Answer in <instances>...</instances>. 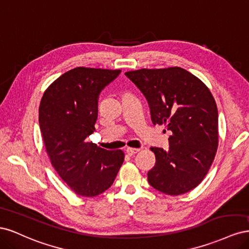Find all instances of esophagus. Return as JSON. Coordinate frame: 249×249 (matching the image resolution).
<instances>
[{"mask_svg": "<svg viewBox=\"0 0 249 249\" xmlns=\"http://www.w3.org/2000/svg\"><path fill=\"white\" fill-rule=\"evenodd\" d=\"M139 148H133V147H127L126 149H125V152H126V154L127 155H130V156H133V155H135V154H137L138 152H139Z\"/></svg>", "mask_w": 249, "mask_h": 249, "instance_id": "esophagus-1", "label": "esophagus"}]
</instances>
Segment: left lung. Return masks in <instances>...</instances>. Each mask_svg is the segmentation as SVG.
Instances as JSON below:
<instances>
[{
	"label": "left lung",
	"instance_id": "obj_1",
	"mask_svg": "<svg viewBox=\"0 0 249 249\" xmlns=\"http://www.w3.org/2000/svg\"><path fill=\"white\" fill-rule=\"evenodd\" d=\"M145 96L153 124L171 132L169 148L150 147L156 165L149 185L168 195L191 191L205 178L218 147V110L210 89L184 69L126 71Z\"/></svg>",
	"mask_w": 249,
	"mask_h": 249
}]
</instances>
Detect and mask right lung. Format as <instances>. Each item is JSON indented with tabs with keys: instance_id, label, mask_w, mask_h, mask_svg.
<instances>
[{
	"instance_id": "right-lung-1",
	"label": "right lung",
	"mask_w": 249,
	"mask_h": 249,
	"mask_svg": "<svg viewBox=\"0 0 249 249\" xmlns=\"http://www.w3.org/2000/svg\"><path fill=\"white\" fill-rule=\"evenodd\" d=\"M119 73L76 67L53 82L40 101V132L51 164L80 196L109 189L124 160L122 149L107 150L86 141L95 130L99 94Z\"/></svg>"
}]
</instances>
